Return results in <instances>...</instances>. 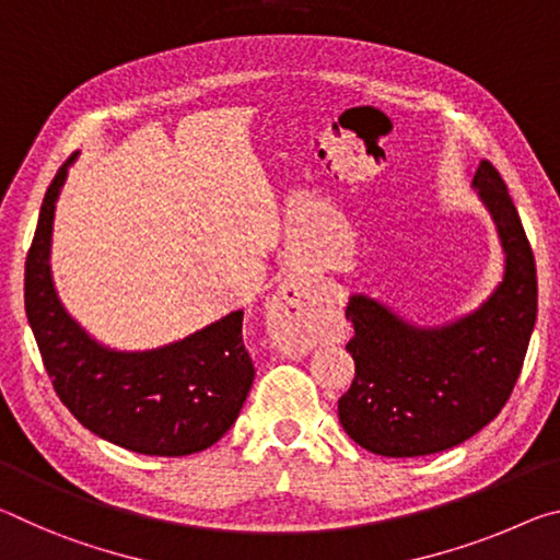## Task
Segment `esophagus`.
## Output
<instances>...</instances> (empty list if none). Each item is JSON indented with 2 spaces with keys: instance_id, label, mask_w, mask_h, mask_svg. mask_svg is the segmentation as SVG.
Here are the masks:
<instances>
[{
  "instance_id": "1",
  "label": "esophagus",
  "mask_w": 560,
  "mask_h": 560,
  "mask_svg": "<svg viewBox=\"0 0 560 560\" xmlns=\"http://www.w3.org/2000/svg\"><path fill=\"white\" fill-rule=\"evenodd\" d=\"M325 313V298L317 295V290L298 285V282L285 285L270 305L275 342L288 354L307 352L323 332Z\"/></svg>"
}]
</instances>
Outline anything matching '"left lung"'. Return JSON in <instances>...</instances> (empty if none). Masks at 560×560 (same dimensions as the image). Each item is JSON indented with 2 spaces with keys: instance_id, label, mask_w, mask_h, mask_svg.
<instances>
[{
  "instance_id": "left-lung-1",
  "label": "left lung",
  "mask_w": 560,
  "mask_h": 560,
  "mask_svg": "<svg viewBox=\"0 0 560 560\" xmlns=\"http://www.w3.org/2000/svg\"><path fill=\"white\" fill-rule=\"evenodd\" d=\"M471 188L506 255L501 282L479 307L421 327L362 292L347 302L354 380L337 415L350 439L372 454L405 459L466 442L499 417L524 366L538 310L534 250L489 161L479 163Z\"/></svg>"
}]
</instances>
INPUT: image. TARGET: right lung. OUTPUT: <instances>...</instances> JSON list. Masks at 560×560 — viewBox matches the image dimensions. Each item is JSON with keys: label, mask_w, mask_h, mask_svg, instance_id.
<instances>
[{"label": "right lung", "mask_w": 560, "mask_h": 560, "mask_svg": "<svg viewBox=\"0 0 560 560\" xmlns=\"http://www.w3.org/2000/svg\"><path fill=\"white\" fill-rule=\"evenodd\" d=\"M73 161L47 188L24 265L26 319L54 389L89 432L128 452H203L235 424L255 380L243 310L153 350H114L91 337L67 313L51 278L54 210Z\"/></svg>", "instance_id": "1"}]
</instances>
